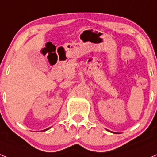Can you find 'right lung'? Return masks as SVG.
<instances>
[{"mask_svg":"<svg viewBox=\"0 0 157 157\" xmlns=\"http://www.w3.org/2000/svg\"><path fill=\"white\" fill-rule=\"evenodd\" d=\"M46 130H47V129H46Z\"/></svg>","mask_w":157,"mask_h":157,"instance_id":"right-lung-1","label":"right lung"}]
</instances>
